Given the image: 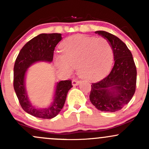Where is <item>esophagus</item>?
Listing matches in <instances>:
<instances>
[{"label":"esophagus","instance_id":"34e87169","mask_svg":"<svg viewBox=\"0 0 149 149\" xmlns=\"http://www.w3.org/2000/svg\"><path fill=\"white\" fill-rule=\"evenodd\" d=\"M80 83V80H77V79H73L72 80V84L73 86H76V85H78V84H79Z\"/></svg>","mask_w":149,"mask_h":149}]
</instances>
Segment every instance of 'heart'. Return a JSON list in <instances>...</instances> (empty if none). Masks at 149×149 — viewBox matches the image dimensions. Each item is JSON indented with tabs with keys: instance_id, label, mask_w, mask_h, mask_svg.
<instances>
[{
	"instance_id": "obj_1",
	"label": "heart",
	"mask_w": 149,
	"mask_h": 149,
	"mask_svg": "<svg viewBox=\"0 0 149 149\" xmlns=\"http://www.w3.org/2000/svg\"><path fill=\"white\" fill-rule=\"evenodd\" d=\"M61 48L62 55L56 57L57 66L66 73L77 67L78 75L85 79H98L111 66L113 49L104 38L73 36L61 43Z\"/></svg>"
}]
</instances>
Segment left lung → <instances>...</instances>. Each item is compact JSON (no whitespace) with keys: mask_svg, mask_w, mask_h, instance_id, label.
Wrapping results in <instances>:
<instances>
[{"mask_svg":"<svg viewBox=\"0 0 149 149\" xmlns=\"http://www.w3.org/2000/svg\"><path fill=\"white\" fill-rule=\"evenodd\" d=\"M96 33L109 40L115 62L108 76L92 83L90 100L102 111H118L129 103L134 95L136 66L130 50L119 38L104 31H97Z\"/></svg>","mask_w":149,"mask_h":149,"instance_id":"left-lung-1","label":"left lung"}]
</instances>
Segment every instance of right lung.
I'll list each match as a JSON object with an SVG mask.
<instances>
[{"instance_id": "right-lung-1", "label": "right lung", "mask_w": 149, "mask_h": 149, "mask_svg": "<svg viewBox=\"0 0 149 149\" xmlns=\"http://www.w3.org/2000/svg\"><path fill=\"white\" fill-rule=\"evenodd\" d=\"M61 40V33H41L27 42L15 60L13 85L15 93L24 111L35 117L50 119L55 117L64 107L69 90L73 87L71 80L57 83L52 105L46 109H36L28 100L24 88L27 68L38 61H52L54 47Z\"/></svg>"}]
</instances>
